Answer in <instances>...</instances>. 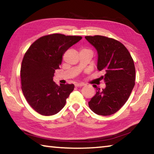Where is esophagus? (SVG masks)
<instances>
[{
  "mask_svg": "<svg viewBox=\"0 0 154 154\" xmlns=\"http://www.w3.org/2000/svg\"><path fill=\"white\" fill-rule=\"evenodd\" d=\"M75 85V87H82V86H83V85H84V84L82 83H77Z\"/></svg>",
  "mask_w": 154,
  "mask_h": 154,
  "instance_id": "1",
  "label": "esophagus"
}]
</instances>
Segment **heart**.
I'll return each instance as SVG.
<instances>
[{"label": "heart", "instance_id": "1", "mask_svg": "<svg viewBox=\"0 0 154 154\" xmlns=\"http://www.w3.org/2000/svg\"><path fill=\"white\" fill-rule=\"evenodd\" d=\"M82 50H87V49H83Z\"/></svg>", "mask_w": 154, "mask_h": 154}]
</instances>
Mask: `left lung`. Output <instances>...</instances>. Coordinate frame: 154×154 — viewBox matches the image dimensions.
Masks as SVG:
<instances>
[{
    "instance_id": "obj_1",
    "label": "left lung",
    "mask_w": 154,
    "mask_h": 154,
    "mask_svg": "<svg viewBox=\"0 0 154 154\" xmlns=\"http://www.w3.org/2000/svg\"><path fill=\"white\" fill-rule=\"evenodd\" d=\"M85 38L97 51V69L105 72L100 78L106 85L101 90L95 87L96 95L88 105L96 114L110 116L122 108L133 90L134 61L126 47L118 41L100 35Z\"/></svg>"
}]
</instances>
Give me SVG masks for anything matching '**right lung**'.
<instances>
[{
  "label": "right lung",
  "instance_id": "add662e5",
  "mask_svg": "<svg viewBox=\"0 0 154 154\" xmlns=\"http://www.w3.org/2000/svg\"><path fill=\"white\" fill-rule=\"evenodd\" d=\"M79 36L53 34L35 41L26 52L21 66L22 90L28 104L41 115L58 113L74 90V84L57 85L54 72L69 48L82 39Z\"/></svg>",
  "mask_w": 154,
  "mask_h": 154
}]
</instances>
